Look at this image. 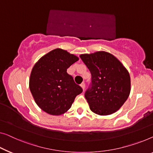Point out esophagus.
I'll use <instances>...</instances> for the list:
<instances>
[{"mask_svg":"<svg viewBox=\"0 0 153 153\" xmlns=\"http://www.w3.org/2000/svg\"><path fill=\"white\" fill-rule=\"evenodd\" d=\"M81 87L82 88V89L84 90V88H85V84H84V82H82L81 84H80Z\"/></svg>","mask_w":153,"mask_h":153,"instance_id":"esophagus-1","label":"esophagus"}]
</instances>
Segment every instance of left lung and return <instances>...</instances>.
<instances>
[{"label":"left lung","instance_id":"obj_1","mask_svg":"<svg viewBox=\"0 0 153 153\" xmlns=\"http://www.w3.org/2000/svg\"><path fill=\"white\" fill-rule=\"evenodd\" d=\"M79 57L91 74V84L84 94L91 111L100 115L115 113L131 92L128 71L108 52L97 51Z\"/></svg>","mask_w":153,"mask_h":153}]
</instances>
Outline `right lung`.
I'll return each instance as SVG.
<instances>
[{
    "mask_svg": "<svg viewBox=\"0 0 153 153\" xmlns=\"http://www.w3.org/2000/svg\"><path fill=\"white\" fill-rule=\"evenodd\" d=\"M79 60L62 49L51 51L33 66L29 88L37 105L52 115H60L69 110L82 88L67 70Z\"/></svg>",
    "mask_w": 153,
    "mask_h": 153,
    "instance_id": "obj_1",
    "label": "right lung"
}]
</instances>
